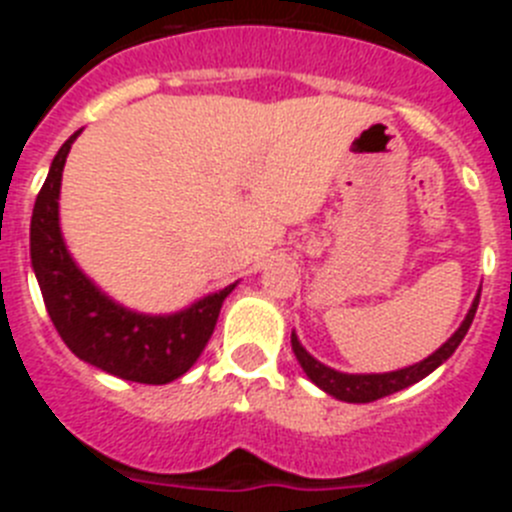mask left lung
<instances>
[{"label": "left lung", "instance_id": "8db88e82", "mask_svg": "<svg viewBox=\"0 0 512 512\" xmlns=\"http://www.w3.org/2000/svg\"><path fill=\"white\" fill-rule=\"evenodd\" d=\"M477 305H479V295L474 297V302H472V307H469L464 323L456 328L454 336L443 343L438 351H433L428 359L418 361V364L405 366V369H397V372H384V374L336 372V369H330V366L320 364L315 356L307 354L305 348H302V343L297 341L295 333H292V351H295L297 361H300V366L305 369L307 377H310V382L318 384L323 392H328V395H333L336 400H343V402H374V400H379V397H387V395H392V392H400V390H405V387H410V384L420 382V379L428 377L433 369H438L443 361L449 359L456 348H459V343L464 341V336H467L469 325H472V320H474V312H477Z\"/></svg>", "mask_w": 512, "mask_h": 512}]
</instances>
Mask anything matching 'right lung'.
<instances>
[{
    "instance_id": "add662e5",
    "label": "right lung",
    "mask_w": 512,
    "mask_h": 512,
    "mask_svg": "<svg viewBox=\"0 0 512 512\" xmlns=\"http://www.w3.org/2000/svg\"><path fill=\"white\" fill-rule=\"evenodd\" d=\"M76 130L53 158L30 220V259L45 310L63 343L81 361L140 384H169L200 359L235 284L174 315H143L117 305L76 266L58 223L61 176Z\"/></svg>"
}]
</instances>
